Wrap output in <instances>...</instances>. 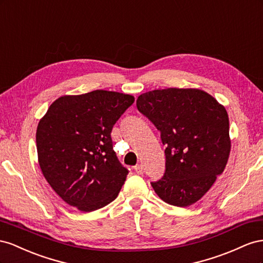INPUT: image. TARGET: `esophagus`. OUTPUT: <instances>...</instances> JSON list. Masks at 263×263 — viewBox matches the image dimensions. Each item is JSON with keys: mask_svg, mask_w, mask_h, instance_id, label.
Listing matches in <instances>:
<instances>
[{"mask_svg": "<svg viewBox=\"0 0 263 263\" xmlns=\"http://www.w3.org/2000/svg\"><path fill=\"white\" fill-rule=\"evenodd\" d=\"M136 172H137V173L139 174V175H142V174H143V172H144V170H143V165H137V166H136Z\"/></svg>", "mask_w": 263, "mask_h": 263, "instance_id": "1", "label": "esophagus"}]
</instances>
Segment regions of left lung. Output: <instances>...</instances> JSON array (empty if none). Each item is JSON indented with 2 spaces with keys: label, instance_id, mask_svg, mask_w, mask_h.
I'll list each match as a JSON object with an SVG mask.
<instances>
[{
  "label": "left lung",
  "instance_id": "1",
  "mask_svg": "<svg viewBox=\"0 0 263 263\" xmlns=\"http://www.w3.org/2000/svg\"><path fill=\"white\" fill-rule=\"evenodd\" d=\"M138 110L161 132L166 170L151 183L162 200L176 207L198 201L226 167L231 140L226 109L196 88H166L142 93Z\"/></svg>",
  "mask_w": 263,
  "mask_h": 263
}]
</instances>
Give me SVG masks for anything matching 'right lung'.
Instances as JSON below:
<instances>
[{
  "label": "right lung",
  "instance_id": "1",
  "mask_svg": "<svg viewBox=\"0 0 263 263\" xmlns=\"http://www.w3.org/2000/svg\"><path fill=\"white\" fill-rule=\"evenodd\" d=\"M133 101L131 95L108 90L66 95L40 120L42 173L58 196L80 212L110 204L124 184L129 172L118 160L110 133Z\"/></svg>",
  "mask_w": 263,
  "mask_h": 263
}]
</instances>
